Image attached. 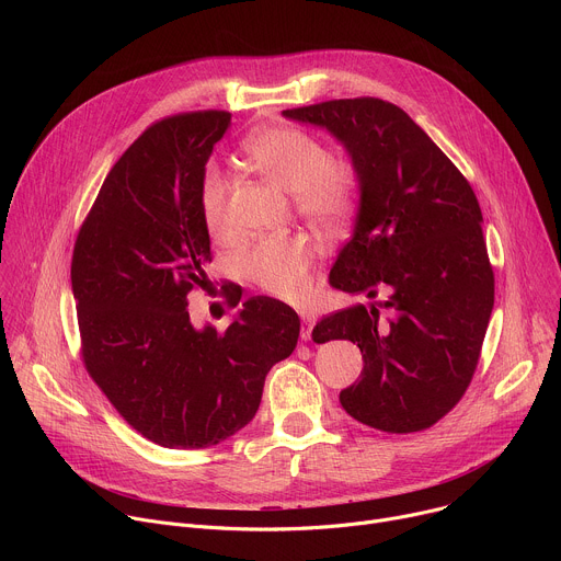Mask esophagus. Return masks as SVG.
<instances>
[{
	"label": "esophagus",
	"instance_id": "1",
	"mask_svg": "<svg viewBox=\"0 0 561 561\" xmlns=\"http://www.w3.org/2000/svg\"><path fill=\"white\" fill-rule=\"evenodd\" d=\"M299 317H301V340H310V333H312V327H314V314L308 312V310H299Z\"/></svg>",
	"mask_w": 561,
	"mask_h": 561
}]
</instances>
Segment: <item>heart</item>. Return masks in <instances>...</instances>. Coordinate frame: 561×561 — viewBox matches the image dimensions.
<instances>
[{"instance_id":"1","label":"heart","mask_w":561,"mask_h":561,"mask_svg":"<svg viewBox=\"0 0 561 561\" xmlns=\"http://www.w3.org/2000/svg\"><path fill=\"white\" fill-rule=\"evenodd\" d=\"M249 162L275 186L293 193L297 213L319 226L340 228L357 206L359 173L348 157L327 154L324 144L297 126H271L244 141ZM204 226L213 239H226L228 180L210 167L199 186ZM314 249L306 237L260 239L239 257L244 275L282 299H299L308 290Z\"/></svg>"}]
</instances>
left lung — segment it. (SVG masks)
Returning <instances> with one entry per match:
<instances>
[{
	"instance_id": "8db88e82",
	"label": "left lung",
	"mask_w": 561,
	"mask_h": 561,
	"mask_svg": "<svg viewBox=\"0 0 561 561\" xmlns=\"http://www.w3.org/2000/svg\"><path fill=\"white\" fill-rule=\"evenodd\" d=\"M329 128L359 173V213L331 284L390 290L379 308L353 306L319 319L317 344L357 342L362 379L340 392L344 411L383 433L437 424L463 397L495 304L482 208L459 169L399 106L377 98L288 108Z\"/></svg>"
}]
</instances>
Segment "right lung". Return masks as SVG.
Wrapping results in <instances>:
<instances>
[{"instance_id":"right-lung-1","label":"right lung","mask_w":561,"mask_h":561,"mask_svg":"<svg viewBox=\"0 0 561 561\" xmlns=\"http://www.w3.org/2000/svg\"><path fill=\"white\" fill-rule=\"evenodd\" d=\"M228 124V111L150 124L106 175L72 249L84 366L115 411L164 448H208L244 428L268 370L299 337L297 312L264 295L224 333L191 322L188 293L210 284L213 262L199 186ZM226 299L237 306L242 293Z\"/></svg>"}]
</instances>
